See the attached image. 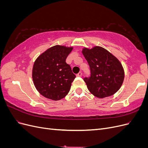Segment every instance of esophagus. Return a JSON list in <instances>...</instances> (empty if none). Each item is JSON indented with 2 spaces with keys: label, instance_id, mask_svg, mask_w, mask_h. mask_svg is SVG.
Instances as JSON below:
<instances>
[{
  "label": "esophagus",
  "instance_id": "esophagus-1",
  "mask_svg": "<svg viewBox=\"0 0 148 148\" xmlns=\"http://www.w3.org/2000/svg\"><path fill=\"white\" fill-rule=\"evenodd\" d=\"M77 77H81L82 76V73L81 72V71H79V72L78 73V74H77Z\"/></svg>",
  "mask_w": 148,
  "mask_h": 148
}]
</instances>
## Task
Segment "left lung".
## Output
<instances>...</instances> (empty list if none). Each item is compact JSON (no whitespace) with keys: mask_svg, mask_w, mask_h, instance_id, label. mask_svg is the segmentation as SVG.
Listing matches in <instances>:
<instances>
[{"mask_svg":"<svg viewBox=\"0 0 148 148\" xmlns=\"http://www.w3.org/2000/svg\"><path fill=\"white\" fill-rule=\"evenodd\" d=\"M82 53L91 70L90 77L84 78L89 91L98 98L114 95L124 79V70L120 62L100 46L83 48Z\"/></svg>","mask_w":148,"mask_h":148,"instance_id":"left-lung-1","label":"left lung"}]
</instances>
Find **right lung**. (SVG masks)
<instances>
[{
    "label": "right lung",
    "mask_w": 148,
    "mask_h": 148,
    "mask_svg": "<svg viewBox=\"0 0 148 148\" xmlns=\"http://www.w3.org/2000/svg\"><path fill=\"white\" fill-rule=\"evenodd\" d=\"M73 47L56 45L44 52L35 60L32 77L41 95L53 101L62 99L70 91L76 76L66 59Z\"/></svg>",
    "instance_id": "1"
}]
</instances>
